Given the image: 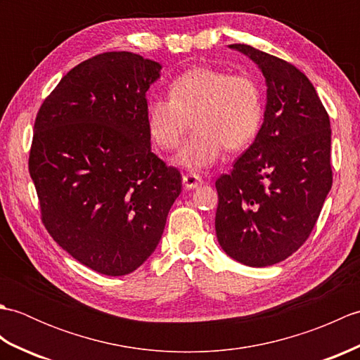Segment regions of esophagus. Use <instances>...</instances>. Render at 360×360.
I'll return each mask as SVG.
<instances>
[{"mask_svg": "<svg viewBox=\"0 0 360 360\" xmlns=\"http://www.w3.org/2000/svg\"><path fill=\"white\" fill-rule=\"evenodd\" d=\"M182 182H184V187H186V188L192 190V188L200 187L204 181H202V178H201L200 174H196V173H187V174L182 176Z\"/></svg>", "mask_w": 360, "mask_h": 360, "instance_id": "obj_1", "label": "esophagus"}]
</instances>
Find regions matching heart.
I'll use <instances>...</instances> for the list:
<instances>
[{
	"instance_id": "obj_1",
	"label": "heart",
	"mask_w": 360,
	"mask_h": 360,
	"mask_svg": "<svg viewBox=\"0 0 360 360\" xmlns=\"http://www.w3.org/2000/svg\"><path fill=\"white\" fill-rule=\"evenodd\" d=\"M264 114L263 89L248 74L210 66L192 68L174 77L168 97H150L145 106L148 134L159 148L172 151L195 127L174 162L190 170L212 167L227 150H241L255 139Z\"/></svg>"
}]
</instances>
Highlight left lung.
I'll return each mask as SVG.
<instances>
[{"label":"left lung","instance_id":"1","mask_svg":"<svg viewBox=\"0 0 360 360\" xmlns=\"http://www.w3.org/2000/svg\"><path fill=\"white\" fill-rule=\"evenodd\" d=\"M263 72V125L254 143L215 186V231L226 254L272 266L308 240L333 186L331 125L309 79L294 65L249 44H231Z\"/></svg>","mask_w":360,"mask_h":360}]
</instances>
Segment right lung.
I'll return each mask as SVG.
<instances>
[{"mask_svg":"<svg viewBox=\"0 0 360 360\" xmlns=\"http://www.w3.org/2000/svg\"><path fill=\"white\" fill-rule=\"evenodd\" d=\"M158 62L105 52L68 72L40 106L29 155L44 227L60 248L111 277L160 241L181 173L151 151L145 94Z\"/></svg>","mask_w":360,"mask_h":360,"instance_id":"add662e5","label":"right lung"}]
</instances>
